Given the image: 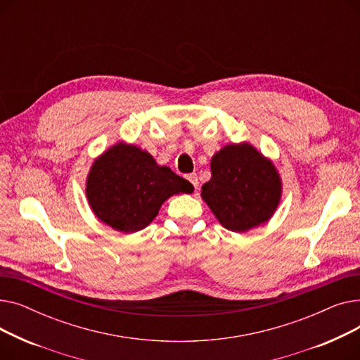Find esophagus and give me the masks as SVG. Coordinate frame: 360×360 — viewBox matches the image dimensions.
Segmentation results:
<instances>
[{
	"mask_svg": "<svg viewBox=\"0 0 360 360\" xmlns=\"http://www.w3.org/2000/svg\"><path fill=\"white\" fill-rule=\"evenodd\" d=\"M186 179L191 182V185L195 188H198V176H197V174H190V175H186Z\"/></svg>",
	"mask_w": 360,
	"mask_h": 360,
	"instance_id": "obj_1",
	"label": "esophagus"
}]
</instances>
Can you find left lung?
I'll return each instance as SVG.
<instances>
[{
    "mask_svg": "<svg viewBox=\"0 0 360 360\" xmlns=\"http://www.w3.org/2000/svg\"><path fill=\"white\" fill-rule=\"evenodd\" d=\"M201 197L223 228L247 232L266 223L281 197L274 165L248 143L228 144L212 159V179Z\"/></svg>",
    "mask_w": 360,
    "mask_h": 360,
    "instance_id": "8db88e82",
    "label": "left lung"
}]
</instances>
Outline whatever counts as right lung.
<instances>
[{"instance_id": "obj_1", "label": "right lung", "mask_w": 360, "mask_h": 360, "mask_svg": "<svg viewBox=\"0 0 360 360\" xmlns=\"http://www.w3.org/2000/svg\"><path fill=\"white\" fill-rule=\"evenodd\" d=\"M193 190L190 182L170 167L159 166L147 151L118 143L94 160L86 195L93 213L103 223L132 233L153 221L170 195Z\"/></svg>"}]
</instances>
